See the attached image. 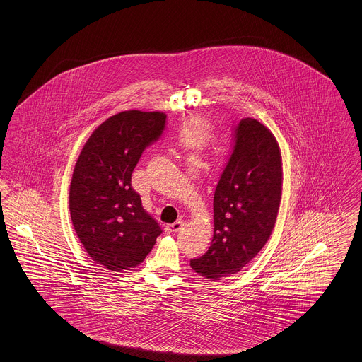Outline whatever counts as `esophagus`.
Returning <instances> with one entry per match:
<instances>
[{
  "mask_svg": "<svg viewBox=\"0 0 362 362\" xmlns=\"http://www.w3.org/2000/svg\"><path fill=\"white\" fill-rule=\"evenodd\" d=\"M183 225H185V223L183 221H175V223H173V224H168L167 226H165V232L167 233H173V232H179L182 228H183Z\"/></svg>",
  "mask_w": 362,
  "mask_h": 362,
  "instance_id": "1",
  "label": "esophagus"
}]
</instances>
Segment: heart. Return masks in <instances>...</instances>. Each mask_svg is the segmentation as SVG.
<instances>
[{"label": "heart", "instance_id": "obj_1", "mask_svg": "<svg viewBox=\"0 0 362 362\" xmlns=\"http://www.w3.org/2000/svg\"><path fill=\"white\" fill-rule=\"evenodd\" d=\"M197 139H198V133L194 127H189V129L185 130L183 141H185L186 145H192L194 142H197Z\"/></svg>", "mask_w": 362, "mask_h": 362}]
</instances>
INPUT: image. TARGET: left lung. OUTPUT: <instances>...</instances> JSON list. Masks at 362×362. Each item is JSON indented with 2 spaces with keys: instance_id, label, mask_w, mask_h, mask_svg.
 Returning <instances> with one entry per match:
<instances>
[{
  "instance_id": "left-lung-1",
  "label": "left lung",
  "mask_w": 362,
  "mask_h": 362,
  "mask_svg": "<svg viewBox=\"0 0 362 362\" xmlns=\"http://www.w3.org/2000/svg\"><path fill=\"white\" fill-rule=\"evenodd\" d=\"M282 194L276 137L260 122L241 119L230 157L214 191V235L206 254L189 266L209 279L239 273L269 240Z\"/></svg>"
}]
</instances>
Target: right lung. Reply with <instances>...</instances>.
Returning a JSON list of instances; mask_svg holds the SVG:
<instances>
[{
    "mask_svg": "<svg viewBox=\"0 0 362 362\" xmlns=\"http://www.w3.org/2000/svg\"><path fill=\"white\" fill-rule=\"evenodd\" d=\"M165 123L167 115L158 111L119 112L90 134L76 163L71 223L88 255L111 272L142 263L163 232L132 187V173Z\"/></svg>",
    "mask_w": 362,
    "mask_h": 362,
    "instance_id": "right-lung-1",
    "label": "right lung"
}]
</instances>
